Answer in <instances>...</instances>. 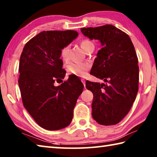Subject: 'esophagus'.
I'll list each match as a JSON object with an SVG mask.
<instances>
[{
    "label": "esophagus",
    "instance_id": "esophagus-1",
    "mask_svg": "<svg viewBox=\"0 0 157 157\" xmlns=\"http://www.w3.org/2000/svg\"><path fill=\"white\" fill-rule=\"evenodd\" d=\"M81 80H82V83L84 84V86H85V85H86V81H85V79H81Z\"/></svg>",
    "mask_w": 157,
    "mask_h": 157
}]
</instances>
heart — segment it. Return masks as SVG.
<instances>
[{
    "instance_id": "1",
    "label": "heart",
    "mask_w": 157,
    "mask_h": 157,
    "mask_svg": "<svg viewBox=\"0 0 157 157\" xmlns=\"http://www.w3.org/2000/svg\"><path fill=\"white\" fill-rule=\"evenodd\" d=\"M80 46L82 48L85 52H87L91 47L94 46V44L89 39H83L80 41ZM69 53V46H66L63 47L60 50L61 57L63 59H67ZM67 71L69 73L75 75L77 76L83 77L86 75L87 71L89 70L90 64L88 63H78V62H70L68 63Z\"/></svg>"
}]
</instances>
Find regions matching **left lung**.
<instances>
[{
	"label": "left lung",
	"instance_id": "obj_1",
	"mask_svg": "<svg viewBox=\"0 0 157 157\" xmlns=\"http://www.w3.org/2000/svg\"><path fill=\"white\" fill-rule=\"evenodd\" d=\"M81 32L91 40H99L102 46L90 74L107 83L86 82V88L94 94L93 118L102 125L116 124L128 113L139 91L134 46L128 34L112 25L84 28Z\"/></svg>",
	"mask_w": 157,
	"mask_h": 157
}]
</instances>
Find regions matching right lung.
<instances>
[{
  "instance_id": "1",
  "label": "right lung",
  "mask_w": 157,
  "mask_h": 157,
  "mask_svg": "<svg viewBox=\"0 0 157 157\" xmlns=\"http://www.w3.org/2000/svg\"><path fill=\"white\" fill-rule=\"evenodd\" d=\"M78 36L75 30L43 31L26 43L21 55L18 86L23 106L47 130L70 124L77 100L83 91V84L74 75L59 86L54 84L55 81L60 83L66 74L60 50Z\"/></svg>"
}]
</instances>
